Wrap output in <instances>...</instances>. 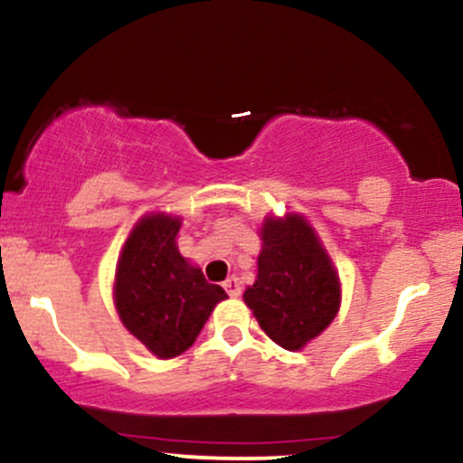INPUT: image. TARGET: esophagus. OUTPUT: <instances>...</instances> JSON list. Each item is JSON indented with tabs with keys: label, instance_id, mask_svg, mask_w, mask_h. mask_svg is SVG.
Listing matches in <instances>:
<instances>
[{
	"label": "esophagus",
	"instance_id": "esophagus-1",
	"mask_svg": "<svg viewBox=\"0 0 463 463\" xmlns=\"http://www.w3.org/2000/svg\"><path fill=\"white\" fill-rule=\"evenodd\" d=\"M223 288H226V293L231 297H240L241 295V286H240V279H237L235 275L228 277L226 281H223Z\"/></svg>",
	"mask_w": 463,
	"mask_h": 463
}]
</instances>
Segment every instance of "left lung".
<instances>
[{
    "label": "left lung",
    "mask_w": 463,
    "mask_h": 463,
    "mask_svg": "<svg viewBox=\"0 0 463 463\" xmlns=\"http://www.w3.org/2000/svg\"><path fill=\"white\" fill-rule=\"evenodd\" d=\"M255 284L244 301L261 330L286 350L319 337L342 306V281L317 231L299 213L266 215Z\"/></svg>",
    "instance_id": "obj_1"
}]
</instances>
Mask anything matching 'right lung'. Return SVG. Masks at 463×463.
I'll return each mask as SVG.
<instances>
[{"label": "right lung", "instance_id": "obj_1", "mask_svg": "<svg viewBox=\"0 0 463 463\" xmlns=\"http://www.w3.org/2000/svg\"><path fill=\"white\" fill-rule=\"evenodd\" d=\"M182 217L148 213L130 231L115 269L113 301L121 324L155 357L188 350L219 301L222 286L208 284L199 266L182 257Z\"/></svg>", "mask_w": 463, "mask_h": 463}]
</instances>
